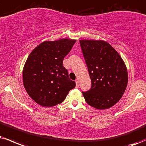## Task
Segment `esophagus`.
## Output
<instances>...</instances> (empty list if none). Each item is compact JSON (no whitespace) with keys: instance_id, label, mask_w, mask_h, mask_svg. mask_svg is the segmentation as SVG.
Segmentation results:
<instances>
[{"instance_id":"obj_1","label":"esophagus","mask_w":146,"mask_h":146,"mask_svg":"<svg viewBox=\"0 0 146 146\" xmlns=\"http://www.w3.org/2000/svg\"><path fill=\"white\" fill-rule=\"evenodd\" d=\"M76 87L78 88V87H79V84H78V80H76Z\"/></svg>"}]
</instances>
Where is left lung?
Returning <instances> with one entry per match:
<instances>
[{"mask_svg": "<svg viewBox=\"0 0 146 146\" xmlns=\"http://www.w3.org/2000/svg\"><path fill=\"white\" fill-rule=\"evenodd\" d=\"M91 87L83 92L84 100L98 110L112 107L121 99L128 82L125 62L116 50L104 40H81Z\"/></svg>", "mask_w": 146, "mask_h": 146, "instance_id": "left-lung-1", "label": "left lung"}]
</instances>
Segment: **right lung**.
Wrapping results in <instances>:
<instances>
[{
	"label": "right lung",
	"mask_w": 146,
	"mask_h": 146,
	"mask_svg": "<svg viewBox=\"0 0 146 146\" xmlns=\"http://www.w3.org/2000/svg\"><path fill=\"white\" fill-rule=\"evenodd\" d=\"M76 40L44 41L31 52L23 70L25 89L32 100L43 107L62 103L76 86L63 66L64 58Z\"/></svg>",
	"instance_id": "add662e5"
}]
</instances>
